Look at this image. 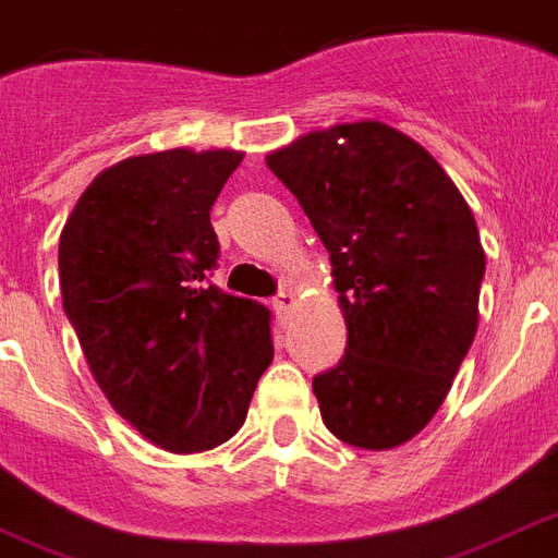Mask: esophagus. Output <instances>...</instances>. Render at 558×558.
<instances>
[{
  "label": "esophagus",
  "mask_w": 558,
  "mask_h": 558,
  "mask_svg": "<svg viewBox=\"0 0 558 558\" xmlns=\"http://www.w3.org/2000/svg\"><path fill=\"white\" fill-rule=\"evenodd\" d=\"M271 306H275V313L278 315L289 313V310L295 306V292H292V289H280L278 295L271 298Z\"/></svg>",
  "instance_id": "esophagus-1"
}]
</instances>
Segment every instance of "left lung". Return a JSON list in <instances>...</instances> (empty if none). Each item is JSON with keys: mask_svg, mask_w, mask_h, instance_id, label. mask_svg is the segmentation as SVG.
Segmentation results:
<instances>
[{"mask_svg": "<svg viewBox=\"0 0 558 558\" xmlns=\"http://www.w3.org/2000/svg\"><path fill=\"white\" fill-rule=\"evenodd\" d=\"M330 252L348 350L318 373L324 425L393 449L428 425L477 330L486 257L466 199L425 147L379 121L301 135L266 159Z\"/></svg>", "mask_w": 558, "mask_h": 558, "instance_id": "1", "label": "left lung"}]
</instances>
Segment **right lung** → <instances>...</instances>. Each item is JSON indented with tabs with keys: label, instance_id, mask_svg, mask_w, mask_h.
Instances as JSON below:
<instances>
[{
	"label": "right lung",
	"instance_id": "right-lung-1",
	"mask_svg": "<svg viewBox=\"0 0 558 558\" xmlns=\"http://www.w3.org/2000/svg\"><path fill=\"white\" fill-rule=\"evenodd\" d=\"M240 161L185 147L118 161L60 234L63 310L92 376L135 432L177 454L234 437L275 356L269 310L208 280L210 208Z\"/></svg>",
	"mask_w": 558,
	"mask_h": 558
}]
</instances>
